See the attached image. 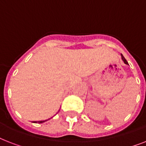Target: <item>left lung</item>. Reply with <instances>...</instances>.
<instances>
[{
  "mask_svg": "<svg viewBox=\"0 0 146 146\" xmlns=\"http://www.w3.org/2000/svg\"><path fill=\"white\" fill-rule=\"evenodd\" d=\"M121 57H122V60H123V62H124L125 64H128V63H127V60L125 59L124 57H123V55H121ZM128 65H129V64H128Z\"/></svg>",
  "mask_w": 146,
  "mask_h": 146,
  "instance_id": "obj_1",
  "label": "left lung"
}]
</instances>
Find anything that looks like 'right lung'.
<instances>
[{"label": "right lung", "instance_id": "1", "mask_svg": "<svg viewBox=\"0 0 146 146\" xmlns=\"http://www.w3.org/2000/svg\"><path fill=\"white\" fill-rule=\"evenodd\" d=\"M44 121H46V120H42V121H38V123H43V122H44Z\"/></svg>", "mask_w": 146, "mask_h": 146}]
</instances>
